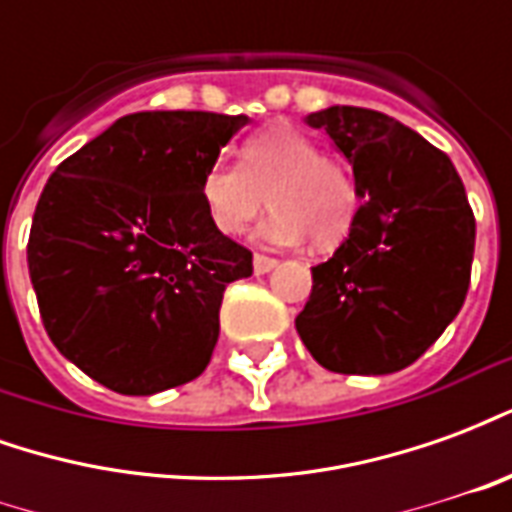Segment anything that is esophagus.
I'll return each instance as SVG.
<instances>
[{
  "label": "esophagus",
  "mask_w": 512,
  "mask_h": 512,
  "mask_svg": "<svg viewBox=\"0 0 512 512\" xmlns=\"http://www.w3.org/2000/svg\"><path fill=\"white\" fill-rule=\"evenodd\" d=\"M279 260H274V257H266V255H255V260H252V266H255V274H268V271H274L277 268Z\"/></svg>",
  "instance_id": "esophagus-1"
}]
</instances>
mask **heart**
Returning <instances> with one entry per match:
<instances>
[{"instance_id":"b5f03b06","label":"heart","mask_w":512,"mask_h":512,"mask_svg":"<svg viewBox=\"0 0 512 512\" xmlns=\"http://www.w3.org/2000/svg\"><path fill=\"white\" fill-rule=\"evenodd\" d=\"M274 211L257 227L266 246H296L307 235L318 246L343 241L359 208L351 172L321 156L310 136L293 126H268L241 147V164L213 161L200 180V200L211 224L224 235H241L266 205Z\"/></svg>"}]
</instances>
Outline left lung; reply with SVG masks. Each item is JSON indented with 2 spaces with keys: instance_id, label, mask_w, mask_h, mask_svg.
Returning <instances> with one entry per match:
<instances>
[{
  "instance_id": "obj_1",
  "label": "left lung",
  "mask_w": 512,
  "mask_h": 512,
  "mask_svg": "<svg viewBox=\"0 0 512 512\" xmlns=\"http://www.w3.org/2000/svg\"><path fill=\"white\" fill-rule=\"evenodd\" d=\"M304 123L351 164L362 205L337 252L312 268L296 332L332 373H397L463 307L474 255L466 191L450 158L381 112L329 106Z\"/></svg>"
}]
</instances>
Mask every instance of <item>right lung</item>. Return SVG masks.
Returning a JSON list of instances; mask_svg holds the SVG:
<instances>
[{
    "instance_id": "right-lung-1",
    "label": "right lung",
    "mask_w": 512,
    "mask_h": 512,
    "mask_svg": "<svg viewBox=\"0 0 512 512\" xmlns=\"http://www.w3.org/2000/svg\"><path fill=\"white\" fill-rule=\"evenodd\" d=\"M246 123L134 112L46 183L29 230V279L51 343L98 384L156 395L211 362L224 288L252 277V252L213 227L200 180Z\"/></svg>"
}]
</instances>
